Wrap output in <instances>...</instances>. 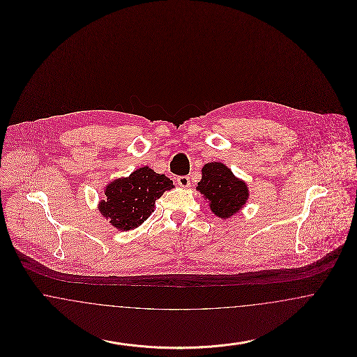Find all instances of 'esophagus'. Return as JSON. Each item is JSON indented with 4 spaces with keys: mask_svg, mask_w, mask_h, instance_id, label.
<instances>
[{
    "mask_svg": "<svg viewBox=\"0 0 357 357\" xmlns=\"http://www.w3.org/2000/svg\"><path fill=\"white\" fill-rule=\"evenodd\" d=\"M176 182H178V185L182 187V188L190 187V178H188V176H178Z\"/></svg>",
    "mask_w": 357,
    "mask_h": 357,
    "instance_id": "34e87169",
    "label": "esophagus"
}]
</instances>
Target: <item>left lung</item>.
Here are the masks:
<instances>
[{
    "label": "left lung",
    "mask_w": 357,
    "mask_h": 357,
    "mask_svg": "<svg viewBox=\"0 0 357 357\" xmlns=\"http://www.w3.org/2000/svg\"><path fill=\"white\" fill-rule=\"evenodd\" d=\"M197 191L207 201L210 210L221 220L231 218L248 204L249 187L221 162H210L202 167V179Z\"/></svg>",
    "instance_id": "8db88e82"
}]
</instances>
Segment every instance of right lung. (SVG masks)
I'll return each instance as SVG.
<instances>
[{
	"instance_id": "right-lung-1",
	"label": "right lung",
	"mask_w": 357,
	"mask_h": 357,
	"mask_svg": "<svg viewBox=\"0 0 357 357\" xmlns=\"http://www.w3.org/2000/svg\"><path fill=\"white\" fill-rule=\"evenodd\" d=\"M174 187L166 175L144 166L105 185V198L99 202L98 208L102 218L115 229L130 231L153 214L155 201Z\"/></svg>"
}]
</instances>
